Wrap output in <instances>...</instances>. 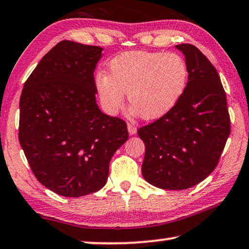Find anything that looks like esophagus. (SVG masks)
<instances>
[{
    "mask_svg": "<svg viewBox=\"0 0 249 249\" xmlns=\"http://www.w3.org/2000/svg\"><path fill=\"white\" fill-rule=\"evenodd\" d=\"M127 129H128V133L131 135H134V134H136V131H137V128H136V126L133 124V123H128L127 124Z\"/></svg>",
    "mask_w": 249,
    "mask_h": 249,
    "instance_id": "obj_1",
    "label": "esophagus"
}]
</instances>
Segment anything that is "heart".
Instances as JSON below:
<instances>
[{
	"label": "heart",
	"mask_w": 249,
	"mask_h": 249,
	"mask_svg": "<svg viewBox=\"0 0 249 249\" xmlns=\"http://www.w3.org/2000/svg\"><path fill=\"white\" fill-rule=\"evenodd\" d=\"M109 75L95 77L102 105L106 112L117 113L127 92L129 105L145 120L170 112L182 97L189 81V68L180 54L154 51H127L108 65Z\"/></svg>",
	"instance_id": "obj_1"
}]
</instances>
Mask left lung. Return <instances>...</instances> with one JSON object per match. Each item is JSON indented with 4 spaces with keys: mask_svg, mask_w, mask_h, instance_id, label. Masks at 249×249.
I'll use <instances>...</instances> for the list:
<instances>
[{
    "mask_svg": "<svg viewBox=\"0 0 249 249\" xmlns=\"http://www.w3.org/2000/svg\"><path fill=\"white\" fill-rule=\"evenodd\" d=\"M189 68L184 94L173 108L137 134L145 144L142 174L165 190H183L216 169L231 134V117L220 77L198 48L176 46Z\"/></svg>",
    "mask_w": 249,
    "mask_h": 249,
    "instance_id": "obj_1",
    "label": "left lung"
}]
</instances>
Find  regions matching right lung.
I'll return each mask as SVG.
<instances>
[{"label":"right lung","instance_id":"obj_1","mask_svg":"<svg viewBox=\"0 0 249 249\" xmlns=\"http://www.w3.org/2000/svg\"><path fill=\"white\" fill-rule=\"evenodd\" d=\"M102 51L60 41L22 89L18 141L39 182L64 196L102 189L112 157L128 139L125 121L96 104L94 71Z\"/></svg>","mask_w":249,"mask_h":249}]
</instances>
